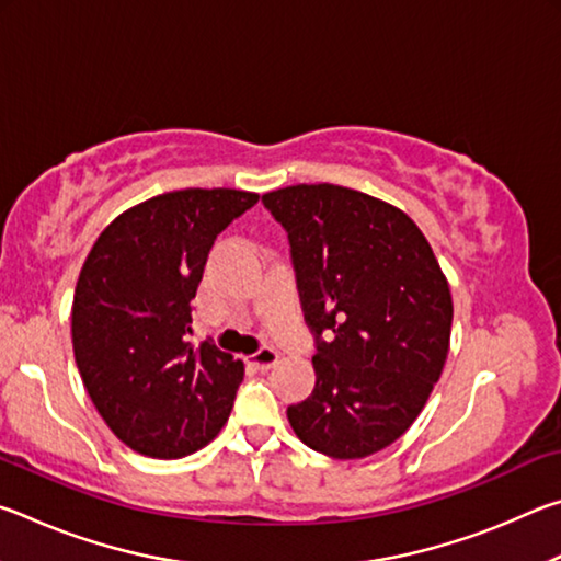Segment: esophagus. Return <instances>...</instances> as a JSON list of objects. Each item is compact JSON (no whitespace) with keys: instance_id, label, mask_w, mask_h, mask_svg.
I'll return each mask as SVG.
<instances>
[{"instance_id":"esophagus-1","label":"esophagus","mask_w":561,"mask_h":561,"mask_svg":"<svg viewBox=\"0 0 561 561\" xmlns=\"http://www.w3.org/2000/svg\"><path fill=\"white\" fill-rule=\"evenodd\" d=\"M250 364L254 368H260V371H270V368H274V366L279 364V351L264 346V348L257 351V354L250 356Z\"/></svg>"}]
</instances>
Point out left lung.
<instances>
[{"label":"left lung","instance_id":"left-lung-1","mask_svg":"<svg viewBox=\"0 0 561 561\" xmlns=\"http://www.w3.org/2000/svg\"><path fill=\"white\" fill-rule=\"evenodd\" d=\"M262 203L287 230L304 319L317 336V386L287 408L291 428L329 458H368L411 428L443 374L448 279L417 225L378 197L301 183Z\"/></svg>","mask_w":561,"mask_h":561}]
</instances>
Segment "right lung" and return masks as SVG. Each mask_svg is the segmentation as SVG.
I'll use <instances>...</instances> for the list:
<instances>
[{
    "label": "right lung",
    "instance_id": "obj_1",
    "mask_svg": "<svg viewBox=\"0 0 561 561\" xmlns=\"http://www.w3.org/2000/svg\"><path fill=\"white\" fill-rule=\"evenodd\" d=\"M257 201L230 187L173 190L121 213L91 247L73 291V356L130 450L185 458L230 417L244 364L187 334L217 234Z\"/></svg>",
    "mask_w": 561,
    "mask_h": 561
}]
</instances>
